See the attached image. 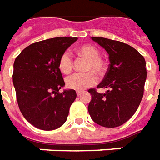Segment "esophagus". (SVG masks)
I'll return each instance as SVG.
<instances>
[{
    "instance_id": "1",
    "label": "esophagus",
    "mask_w": 160,
    "mask_h": 160,
    "mask_svg": "<svg viewBox=\"0 0 160 160\" xmlns=\"http://www.w3.org/2000/svg\"><path fill=\"white\" fill-rule=\"evenodd\" d=\"M81 94H82V93H81L80 91H77V96H78V97H80Z\"/></svg>"
}]
</instances>
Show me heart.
I'll list each match as a JSON object with an SVG mask.
<instances>
[{
  "label": "heart",
  "instance_id": "heart-1",
  "mask_svg": "<svg viewBox=\"0 0 160 160\" xmlns=\"http://www.w3.org/2000/svg\"><path fill=\"white\" fill-rule=\"evenodd\" d=\"M78 52L82 57L88 59L85 65L86 73H75L67 77L66 86L75 91H82L88 87L92 86L97 82V77L94 73L102 76L106 69L105 62L100 57L98 48L92 45H82L78 48ZM58 67L62 73L69 74L73 69V57L69 51L61 55L58 62Z\"/></svg>",
  "mask_w": 160,
  "mask_h": 160
}]
</instances>
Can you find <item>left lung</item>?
Segmentation results:
<instances>
[{
    "label": "left lung",
    "mask_w": 160,
    "mask_h": 160,
    "mask_svg": "<svg viewBox=\"0 0 160 160\" xmlns=\"http://www.w3.org/2000/svg\"><path fill=\"white\" fill-rule=\"evenodd\" d=\"M109 54L110 64L98 88L108 89L99 93L90 89L88 106L95 123L114 128L127 122L136 112L144 95L146 63L144 57L132 46L103 37H91Z\"/></svg>",
    "instance_id": "1"
}]
</instances>
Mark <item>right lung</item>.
Here are the masks:
<instances>
[{"label":"right lung","instance_id":"1","mask_svg":"<svg viewBox=\"0 0 160 160\" xmlns=\"http://www.w3.org/2000/svg\"><path fill=\"white\" fill-rule=\"evenodd\" d=\"M77 37H55L32 43L14 62L13 83L23 117L43 131L59 128L65 123L75 90L59 92L65 82L58 67L61 55Z\"/></svg>","mask_w":160,"mask_h":160}]
</instances>
